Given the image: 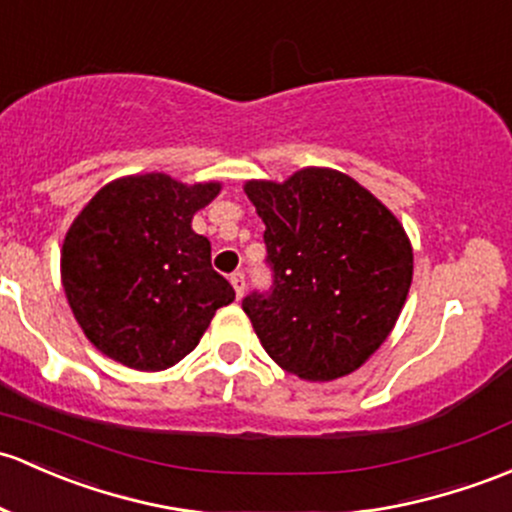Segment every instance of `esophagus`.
Returning <instances> with one entry per match:
<instances>
[{"mask_svg": "<svg viewBox=\"0 0 512 512\" xmlns=\"http://www.w3.org/2000/svg\"><path fill=\"white\" fill-rule=\"evenodd\" d=\"M232 285H234V290H236V298H241V295H244V288H246V276L241 271H234L232 273Z\"/></svg>", "mask_w": 512, "mask_h": 512, "instance_id": "1", "label": "esophagus"}]
</instances>
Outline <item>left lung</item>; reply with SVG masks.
Segmentation results:
<instances>
[{"mask_svg":"<svg viewBox=\"0 0 512 512\" xmlns=\"http://www.w3.org/2000/svg\"><path fill=\"white\" fill-rule=\"evenodd\" d=\"M266 224L273 285L241 300L263 349L305 381L356 371L398 322L412 283L403 224L354 178L302 168L285 183L249 180Z\"/></svg>","mask_w":512,"mask_h":512,"instance_id":"left-lung-1","label":"left lung"}]
</instances>
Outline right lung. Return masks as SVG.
Segmentation results:
<instances>
[{
    "instance_id": "1",
    "label": "right lung",
    "mask_w": 512,
    "mask_h": 512,
    "mask_svg": "<svg viewBox=\"0 0 512 512\" xmlns=\"http://www.w3.org/2000/svg\"><path fill=\"white\" fill-rule=\"evenodd\" d=\"M219 190L163 173L129 175L104 185L70 224L60 251L65 295L109 359L136 371L175 366L234 300L212 268L207 236L192 232V214Z\"/></svg>"
}]
</instances>
